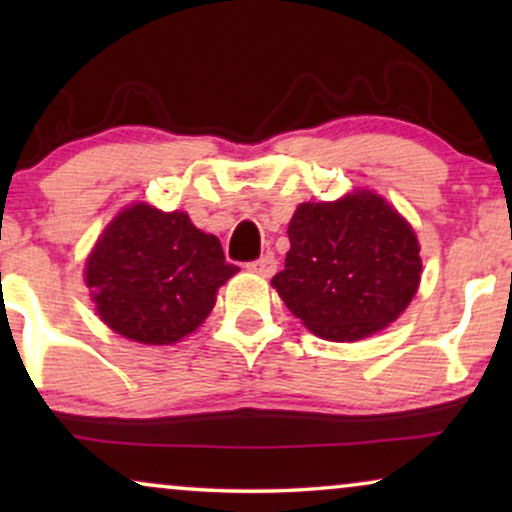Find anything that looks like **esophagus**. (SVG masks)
I'll list each match as a JSON object with an SVG mask.
<instances>
[{"mask_svg":"<svg viewBox=\"0 0 512 512\" xmlns=\"http://www.w3.org/2000/svg\"><path fill=\"white\" fill-rule=\"evenodd\" d=\"M247 270L256 272V275H261V277H272L277 270V258L272 254H265L261 258H256V261L247 263Z\"/></svg>","mask_w":512,"mask_h":512,"instance_id":"1","label":"esophagus"}]
</instances>
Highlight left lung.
<instances>
[{"instance_id": "1", "label": "left lung", "mask_w": 512, "mask_h": 512, "mask_svg": "<svg viewBox=\"0 0 512 512\" xmlns=\"http://www.w3.org/2000/svg\"><path fill=\"white\" fill-rule=\"evenodd\" d=\"M286 233L291 249L272 286L319 338H368L398 319L417 293L415 230L373 191L303 202Z\"/></svg>"}]
</instances>
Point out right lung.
I'll return each instance as SVG.
<instances>
[{
	"label": "right lung",
	"instance_id": "obj_1",
	"mask_svg": "<svg viewBox=\"0 0 512 512\" xmlns=\"http://www.w3.org/2000/svg\"><path fill=\"white\" fill-rule=\"evenodd\" d=\"M237 265L184 212L137 202L104 228L86 263L97 314L142 345H174L209 317Z\"/></svg>",
	"mask_w": 512,
	"mask_h": 512
}]
</instances>
